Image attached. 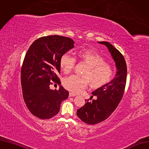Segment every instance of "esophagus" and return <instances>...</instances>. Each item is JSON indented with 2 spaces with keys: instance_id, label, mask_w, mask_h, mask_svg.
Segmentation results:
<instances>
[{
  "instance_id": "34e87169",
  "label": "esophagus",
  "mask_w": 149,
  "mask_h": 149,
  "mask_svg": "<svg viewBox=\"0 0 149 149\" xmlns=\"http://www.w3.org/2000/svg\"><path fill=\"white\" fill-rule=\"evenodd\" d=\"M69 96L70 97H74V96H76V94H74V93H72V92H70Z\"/></svg>"
}]
</instances>
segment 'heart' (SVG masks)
<instances>
[{
	"mask_svg": "<svg viewBox=\"0 0 149 149\" xmlns=\"http://www.w3.org/2000/svg\"><path fill=\"white\" fill-rule=\"evenodd\" d=\"M78 55L88 67L83 73L84 76L72 75L64 79L63 85L66 89L73 93H79L87 88L89 82L92 88H99L112 79L114 75L113 70L94 50L81 49ZM76 63V58L68 53L63 54L60 60L61 68L65 73H70L74 68Z\"/></svg>",
	"mask_w": 149,
	"mask_h": 149,
	"instance_id": "obj_1",
	"label": "heart"
}]
</instances>
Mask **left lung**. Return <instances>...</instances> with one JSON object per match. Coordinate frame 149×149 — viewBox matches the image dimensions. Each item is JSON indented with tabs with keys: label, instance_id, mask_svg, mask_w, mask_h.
<instances>
[{
	"label": "left lung",
	"instance_id": "1",
	"mask_svg": "<svg viewBox=\"0 0 149 149\" xmlns=\"http://www.w3.org/2000/svg\"><path fill=\"white\" fill-rule=\"evenodd\" d=\"M99 43L105 45L109 49L115 62L117 72L109 83L92 92V95L96 96V100L92 102L85 100L84 105L77 110L79 118L89 125L99 123L111 115L120 104L126 83L127 66L123 56L109 42Z\"/></svg>",
	"mask_w": 149,
	"mask_h": 149
}]
</instances>
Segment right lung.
Returning a JSON list of instances; mask_svg holds the SVG:
<instances>
[{"mask_svg":"<svg viewBox=\"0 0 149 149\" xmlns=\"http://www.w3.org/2000/svg\"><path fill=\"white\" fill-rule=\"evenodd\" d=\"M70 38L58 35L47 36L36 40L26 54L21 70L23 97L31 113L40 119H49L60 111L61 102L69 92L63 86L50 89L51 82L60 84L61 55L74 47Z\"/></svg>","mask_w":149,"mask_h":149,"instance_id":"right-lung-1","label":"right lung"}]
</instances>
